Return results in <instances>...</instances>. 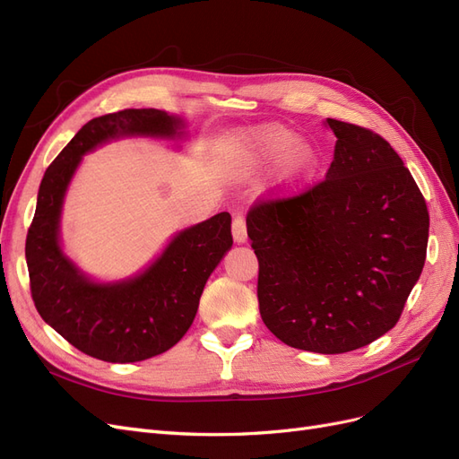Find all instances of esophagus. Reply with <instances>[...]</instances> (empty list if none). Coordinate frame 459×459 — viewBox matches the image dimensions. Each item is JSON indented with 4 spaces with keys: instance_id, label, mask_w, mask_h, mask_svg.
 <instances>
[{
    "instance_id": "esophagus-1",
    "label": "esophagus",
    "mask_w": 459,
    "mask_h": 459,
    "mask_svg": "<svg viewBox=\"0 0 459 459\" xmlns=\"http://www.w3.org/2000/svg\"><path fill=\"white\" fill-rule=\"evenodd\" d=\"M231 233H233V241L235 243H245L247 241V226H245V218L241 214H238L233 218L231 224Z\"/></svg>"
}]
</instances>
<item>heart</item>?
Wrapping results in <instances>:
<instances>
[{"label":"heart","instance_id":"heart-1","mask_svg":"<svg viewBox=\"0 0 459 459\" xmlns=\"http://www.w3.org/2000/svg\"><path fill=\"white\" fill-rule=\"evenodd\" d=\"M226 160L235 172L256 174L277 162L275 191L293 195L317 170V149L281 124H260L233 137Z\"/></svg>","mask_w":459,"mask_h":459}]
</instances>
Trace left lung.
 Segmentation results:
<instances>
[{
  "instance_id": "8db88e82",
  "label": "left lung",
  "mask_w": 459,
  "mask_h": 459,
  "mask_svg": "<svg viewBox=\"0 0 459 459\" xmlns=\"http://www.w3.org/2000/svg\"><path fill=\"white\" fill-rule=\"evenodd\" d=\"M337 137L324 182L255 204L262 322L293 349L342 354L391 331L418 283L429 212L398 152L371 130L327 118Z\"/></svg>"
}]
</instances>
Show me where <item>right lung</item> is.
I'll list each match as a JSON object with an SVG mask.
<instances>
[{
  "label": "right lung",
  "mask_w": 459,
  "mask_h": 459,
  "mask_svg": "<svg viewBox=\"0 0 459 459\" xmlns=\"http://www.w3.org/2000/svg\"><path fill=\"white\" fill-rule=\"evenodd\" d=\"M187 122L159 108H126L82 126L39 184L26 235L36 310L84 354L113 364L142 362L182 339L195 319L206 280L231 248V216L220 212L172 235L147 268L118 281H97L63 251L65 195L88 152L124 137L184 142ZM182 147V145H178Z\"/></svg>",
  "instance_id": "obj_1"
}]
</instances>
